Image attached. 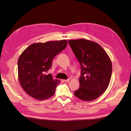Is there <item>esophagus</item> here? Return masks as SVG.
<instances>
[{
  "label": "esophagus",
  "instance_id": "esophagus-1",
  "mask_svg": "<svg viewBox=\"0 0 131 131\" xmlns=\"http://www.w3.org/2000/svg\"><path fill=\"white\" fill-rule=\"evenodd\" d=\"M70 79H67V80H63V81H64V82H68V81H70Z\"/></svg>",
  "mask_w": 131,
  "mask_h": 131
}]
</instances>
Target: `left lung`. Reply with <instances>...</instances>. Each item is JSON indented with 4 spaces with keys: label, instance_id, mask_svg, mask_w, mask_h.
Listing matches in <instances>:
<instances>
[{
    "label": "left lung",
    "instance_id": "8db88e82",
    "mask_svg": "<svg viewBox=\"0 0 131 131\" xmlns=\"http://www.w3.org/2000/svg\"><path fill=\"white\" fill-rule=\"evenodd\" d=\"M69 44L80 63V87L74 95L84 101L96 100L109 85L112 63L105 51L96 42L84 39L70 40Z\"/></svg>",
    "mask_w": 131,
    "mask_h": 131
}]
</instances>
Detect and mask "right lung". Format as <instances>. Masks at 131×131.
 <instances>
[{
    "label": "right lung",
    "mask_w": 131,
    "mask_h": 131,
    "mask_svg": "<svg viewBox=\"0 0 131 131\" xmlns=\"http://www.w3.org/2000/svg\"><path fill=\"white\" fill-rule=\"evenodd\" d=\"M67 45L66 40L34 43L26 49L18 60L19 82L25 92L38 100L53 96L60 80L46 74L52 61Z\"/></svg>",
    "instance_id": "add662e5"
}]
</instances>
